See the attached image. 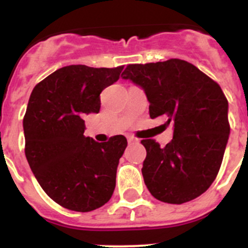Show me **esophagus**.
I'll return each instance as SVG.
<instances>
[{
    "mask_svg": "<svg viewBox=\"0 0 248 248\" xmlns=\"http://www.w3.org/2000/svg\"><path fill=\"white\" fill-rule=\"evenodd\" d=\"M127 140H128L129 144H138V142H139V139L134 138V137H128Z\"/></svg>",
    "mask_w": 248,
    "mask_h": 248,
    "instance_id": "obj_1",
    "label": "esophagus"
}]
</instances>
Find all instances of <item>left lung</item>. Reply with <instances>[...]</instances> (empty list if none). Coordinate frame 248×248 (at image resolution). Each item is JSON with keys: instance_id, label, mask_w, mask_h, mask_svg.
I'll use <instances>...</instances> for the list:
<instances>
[{"instance_id": "obj_1", "label": "left lung", "mask_w": 248, "mask_h": 248, "mask_svg": "<svg viewBox=\"0 0 248 248\" xmlns=\"http://www.w3.org/2000/svg\"><path fill=\"white\" fill-rule=\"evenodd\" d=\"M142 87L150 117L172 124L170 142L144 139L142 176L150 193L168 204H182L204 193L216 179L229 138L228 101L221 86L180 59L128 64L122 73Z\"/></svg>"}]
</instances>
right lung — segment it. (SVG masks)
Listing matches in <instances>:
<instances>
[{"label": "right lung", "instance_id": "1", "mask_svg": "<svg viewBox=\"0 0 248 248\" xmlns=\"http://www.w3.org/2000/svg\"><path fill=\"white\" fill-rule=\"evenodd\" d=\"M124 66L62 67L34 86L24 116L25 155L44 192L72 211L89 212L109 202L116 185L124 136L97 142L84 136V114L99 112L101 92Z\"/></svg>", "mask_w": 248, "mask_h": 248}]
</instances>
